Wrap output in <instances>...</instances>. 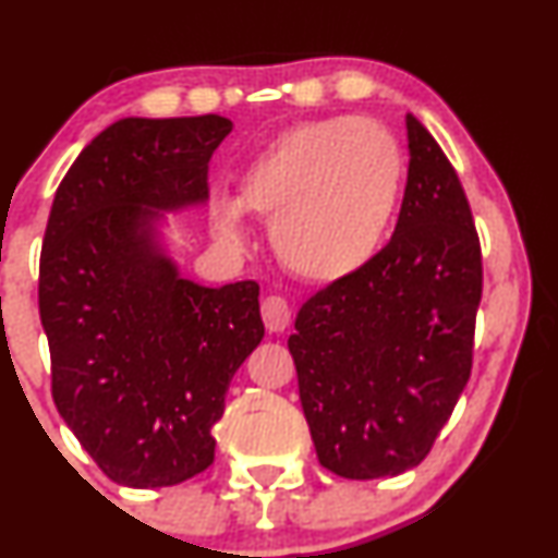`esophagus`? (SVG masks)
Segmentation results:
<instances>
[{"instance_id": "esophagus-1", "label": "esophagus", "mask_w": 558, "mask_h": 558, "mask_svg": "<svg viewBox=\"0 0 558 558\" xmlns=\"http://www.w3.org/2000/svg\"><path fill=\"white\" fill-rule=\"evenodd\" d=\"M262 319H265L267 330H286L288 319H291V306H288V301L283 296H267L262 301Z\"/></svg>"}]
</instances>
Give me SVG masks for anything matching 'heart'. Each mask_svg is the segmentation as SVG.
<instances>
[{
  "label": "heart",
  "mask_w": 558,
  "mask_h": 558,
  "mask_svg": "<svg viewBox=\"0 0 558 558\" xmlns=\"http://www.w3.org/2000/svg\"><path fill=\"white\" fill-rule=\"evenodd\" d=\"M403 155L373 120L332 118L288 128L239 178V204L272 222L278 259L310 280L362 270L386 241L401 198ZM215 230L241 241V213L213 202Z\"/></svg>",
  "instance_id": "obj_1"
}]
</instances>
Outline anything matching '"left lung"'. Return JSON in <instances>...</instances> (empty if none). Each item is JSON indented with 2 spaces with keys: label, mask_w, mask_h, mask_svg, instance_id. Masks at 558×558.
Wrapping results in <instances>:
<instances>
[{
  "label": "left lung",
  "mask_w": 558,
  "mask_h": 558,
  "mask_svg": "<svg viewBox=\"0 0 558 558\" xmlns=\"http://www.w3.org/2000/svg\"><path fill=\"white\" fill-rule=\"evenodd\" d=\"M409 175L390 241L301 304L288 338L317 459L349 480L417 466L472 373L483 254L457 170L407 114Z\"/></svg>",
  "instance_id": "obj_1"
}]
</instances>
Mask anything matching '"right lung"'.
<instances>
[{
    "mask_svg": "<svg viewBox=\"0 0 558 558\" xmlns=\"http://www.w3.org/2000/svg\"><path fill=\"white\" fill-rule=\"evenodd\" d=\"M230 128L220 114L118 120L70 165L47 220L38 312L54 407L128 488H168L215 462L228 386L265 336L259 283L181 278L146 209L204 202Z\"/></svg>",
    "mask_w": 558,
    "mask_h": 558,
    "instance_id": "add662e5",
    "label": "right lung"
}]
</instances>
